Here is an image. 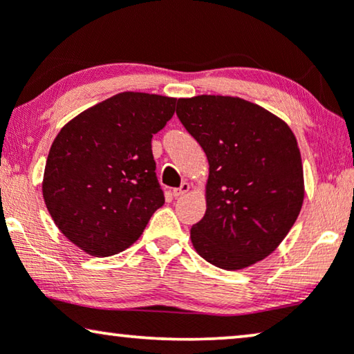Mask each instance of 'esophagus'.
Segmentation results:
<instances>
[{"mask_svg": "<svg viewBox=\"0 0 354 354\" xmlns=\"http://www.w3.org/2000/svg\"><path fill=\"white\" fill-rule=\"evenodd\" d=\"M190 192V183L188 182H182V185L178 188H174L172 190V196L174 198H178V196H183L185 193Z\"/></svg>", "mask_w": 354, "mask_h": 354, "instance_id": "obj_1", "label": "esophagus"}]
</instances>
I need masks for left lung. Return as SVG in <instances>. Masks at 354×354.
Instances as JSON below:
<instances>
[{
    "label": "left lung",
    "mask_w": 354,
    "mask_h": 354,
    "mask_svg": "<svg viewBox=\"0 0 354 354\" xmlns=\"http://www.w3.org/2000/svg\"><path fill=\"white\" fill-rule=\"evenodd\" d=\"M177 115L209 162L206 212L190 230L193 248L225 270L268 258L304 200L301 154L292 129L236 96L180 98Z\"/></svg>",
    "instance_id": "1"
}]
</instances>
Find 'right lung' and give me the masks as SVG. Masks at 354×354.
I'll list each match as a JSON object with an SVG mask.
<instances>
[{"label":"right lung","instance_id":"obj_1","mask_svg":"<svg viewBox=\"0 0 354 354\" xmlns=\"http://www.w3.org/2000/svg\"><path fill=\"white\" fill-rule=\"evenodd\" d=\"M176 98L124 91L91 106L56 135L43 200L61 234L86 254H118L140 239L164 205L151 138Z\"/></svg>","mask_w":354,"mask_h":354}]
</instances>
